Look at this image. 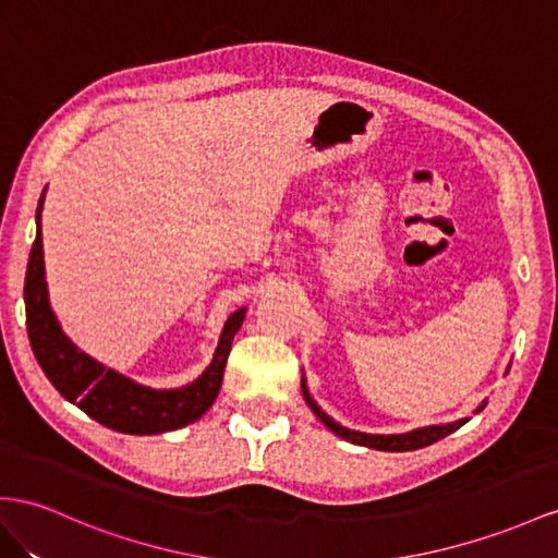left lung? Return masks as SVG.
I'll return each mask as SVG.
<instances>
[{
  "label": "left lung",
  "mask_w": 558,
  "mask_h": 558,
  "mask_svg": "<svg viewBox=\"0 0 558 558\" xmlns=\"http://www.w3.org/2000/svg\"><path fill=\"white\" fill-rule=\"evenodd\" d=\"M302 391H304V401L308 403V408L316 412V417L330 428L332 434L347 438L351 442H355V446H365V448H373V450H387V452H405V450H420V448H426L432 446V442L446 438L448 434L457 432L462 424H466V420H460V422H450V424H438V426H424V428H415V432H408V434H393V436H377V434H361V432H351V428L337 424L335 420H330L325 415V412L316 405V401L308 396L306 391V384L302 379ZM485 405V403H483ZM481 405V408H483ZM478 408V410H481Z\"/></svg>",
  "instance_id": "left-lung-1"
}]
</instances>
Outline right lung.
Returning a JSON list of instances; mask_svg holds the SVG:
<instances>
[{
    "label": "right lung",
    "instance_id": "1",
    "mask_svg": "<svg viewBox=\"0 0 558 558\" xmlns=\"http://www.w3.org/2000/svg\"><path fill=\"white\" fill-rule=\"evenodd\" d=\"M41 199L37 205V238L25 270V323L35 359L56 391L98 424L132 436L174 432L203 417L219 396L228 353L245 318V308L231 313L209 367L189 387L155 391L112 373L82 353L53 318L45 280V252H41Z\"/></svg>",
    "mask_w": 558,
    "mask_h": 558
}]
</instances>
